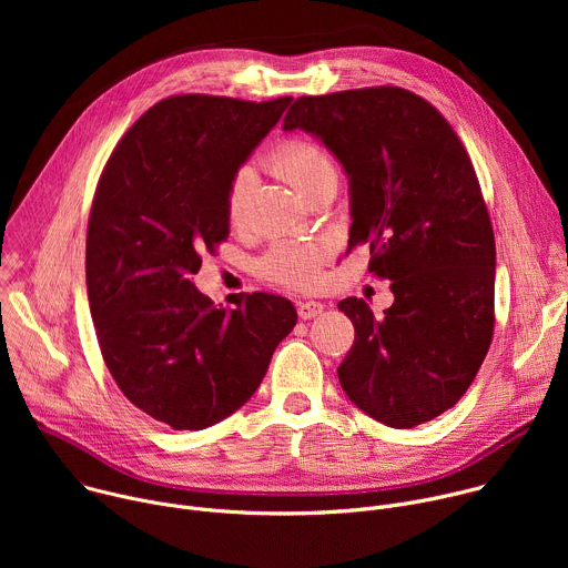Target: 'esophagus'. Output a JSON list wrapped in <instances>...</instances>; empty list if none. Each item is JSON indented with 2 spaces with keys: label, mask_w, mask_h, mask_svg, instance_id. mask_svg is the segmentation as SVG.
<instances>
[{
  "label": "esophagus",
  "mask_w": 568,
  "mask_h": 568,
  "mask_svg": "<svg viewBox=\"0 0 568 568\" xmlns=\"http://www.w3.org/2000/svg\"><path fill=\"white\" fill-rule=\"evenodd\" d=\"M323 310H326V305L318 303V301H305V303H298V307H296V312H298V316H301L303 321L318 316Z\"/></svg>",
  "instance_id": "1"
}]
</instances>
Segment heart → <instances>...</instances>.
I'll list each match as a JSON object with an SVG mask.
<instances>
[{"label": "heart", "mask_w": 568, "mask_h": 568, "mask_svg": "<svg viewBox=\"0 0 568 568\" xmlns=\"http://www.w3.org/2000/svg\"><path fill=\"white\" fill-rule=\"evenodd\" d=\"M272 166L278 173V178H283L303 197L323 184L337 182V169L333 164L331 154L321 145L305 139L285 141L274 152ZM252 189H254V171L240 169L233 175L226 193V217L231 224H240L242 217H245ZM321 256L323 254L316 247L281 245L263 258L261 272L263 276H267L278 285L307 290L318 281Z\"/></svg>", "instance_id": "1"}]
</instances>
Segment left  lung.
<instances>
[{
    "label": "left lung",
    "mask_w": 568,
    "mask_h": 568,
    "mask_svg": "<svg viewBox=\"0 0 568 568\" xmlns=\"http://www.w3.org/2000/svg\"><path fill=\"white\" fill-rule=\"evenodd\" d=\"M283 130L326 145L348 178V252L390 281L375 314L348 296L355 344L337 368L353 404L395 429L434 420L460 399L495 331L497 250L471 161L425 99L366 88L296 99Z\"/></svg>",
    "instance_id": "1"
}]
</instances>
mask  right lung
<instances>
[{
  "label": "right lung",
  "mask_w": 568,
  "mask_h": 568,
  "mask_svg": "<svg viewBox=\"0 0 568 568\" xmlns=\"http://www.w3.org/2000/svg\"><path fill=\"white\" fill-rule=\"evenodd\" d=\"M290 103L159 101L101 175L85 258L99 346L134 407L178 432L237 412L296 326L283 296L235 294L233 307H215L193 283L200 254L229 237L233 175Z\"/></svg>",
  "instance_id": "1"
}]
</instances>
